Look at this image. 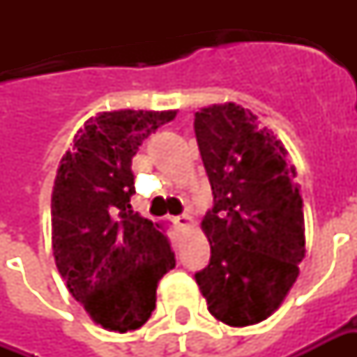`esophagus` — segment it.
Listing matches in <instances>:
<instances>
[{
	"label": "esophagus",
	"instance_id": "obj_1",
	"mask_svg": "<svg viewBox=\"0 0 357 357\" xmlns=\"http://www.w3.org/2000/svg\"><path fill=\"white\" fill-rule=\"evenodd\" d=\"M174 224L178 225V227H187V225H191V216L189 214H181V216L174 218Z\"/></svg>",
	"mask_w": 357,
	"mask_h": 357
}]
</instances>
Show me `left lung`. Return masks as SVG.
Listing matches in <instances>:
<instances>
[{
    "label": "left lung",
    "instance_id": "8db88e82",
    "mask_svg": "<svg viewBox=\"0 0 357 357\" xmlns=\"http://www.w3.org/2000/svg\"><path fill=\"white\" fill-rule=\"evenodd\" d=\"M195 135L214 195L202 220L210 264L195 279L216 319L255 325L283 302L306 252L296 172L275 135L235 102L201 109Z\"/></svg>",
    "mask_w": 357,
    "mask_h": 357
}]
</instances>
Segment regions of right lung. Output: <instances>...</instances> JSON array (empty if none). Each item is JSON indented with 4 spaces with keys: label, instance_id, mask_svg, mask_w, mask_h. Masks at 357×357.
<instances>
[{
    "label": "right lung",
    "instance_id": "1",
    "mask_svg": "<svg viewBox=\"0 0 357 357\" xmlns=\"http://www.w3.org/2000/svg\"><path fill=\"white\" fill-rule=\"evenodd\" d=\"M176 110H114L74 135L51 197L53 256L74 298L105 329H139L176 266L160 225L133 212L132 158Z\"/></svg>",
    "mask_w": 357,
    "mask_h": 357
}]
</instances>
